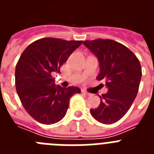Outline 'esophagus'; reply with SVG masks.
Wrapping results in <instances>:
<instances>
[{"label":"esophagus","instance_id":"esophagus-1","mask_svg":"<svg viewBox=\"0 0 154 154\" xmlns=\"http://www.w3.org/2000/svg\"><path fill=\"white\" fill-rule=\"evenodd\" d=\"M82 93L83 94V95H86V96H90L91 95L89 92H88L87 91H85V90H82Z\"/></svg>","mask_w":154,"mask_h":154}]
</instances>
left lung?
<instances>
[{
  "label": "left lung",
  "instance_id": "1",
  "mask_svg": "<svg viewBox=\"0 0 154 154\" xmlns=\"http://www.w3.org/2000/svg\"><path fill=\"white\" fill-rule=\"evenodd\" d=\"M83 44L99 58L100 73L108 92L99 96L100 105L92 116L104 124H112L126 115L139 91L142 69L140 61L127 47L111 39L85 41Z\"/></svg>",
  "mask_w": 154,
  "mask_h": 154
}]
</instances>
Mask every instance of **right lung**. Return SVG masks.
<instances>
[{"label":"right lung","mask_w":154,"mask_h":154,"mask_svg":"<svg viewBox=\"0 0 154 154\" xmlns=\"http://www.w3.org/2000/svg\"><path fill=\"white\" fill-rule=\"evenodd\" d=\"M82 41L43 38L25 48L15 69V86L24 109L42 124L58 123L69 108V100L81 89L56 86L53 75Z\"/></svg>","instance_id":"obj_1"}]
</instances>
